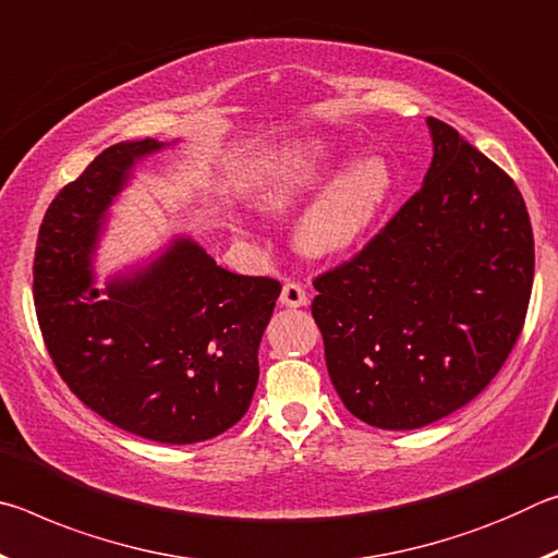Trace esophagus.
I'll list each match as a JSON object with an SVG mask.
<instances>
[{
	"label": "esophagus",
	"instance_id": "1",
	"mask_svg": "<svg viewBox=\"0 0 558 558\" xmlns=\"http://www.w3.org/2000/svg\"><path fill=\"white\" fill-rule=\"evenodd\" d=\"M280 305L286 307H305L307 305V290L295 280H288L280 290Z\"/></svg>",
	"mask_w": 558,
	"mask_h": 558
}]
</instances>
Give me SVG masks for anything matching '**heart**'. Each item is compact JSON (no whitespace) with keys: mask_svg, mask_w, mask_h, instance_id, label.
I'll list each match as a JSON object with an SVG mask.
<instances>
[{"mask_svg":"<svg viewBox=\"0 0 558 558\" xmlns=\"http://www.w3.org/2000/svg\"><path fill=\"white\" fill-rule=\"evenodd\" d=\"M349 155L337 137L305 135L270 149L253 169L251 199L266 214L288 216L316 194L295 223V245L310 258L354 248L393 194L389 159L364 155L344 167Z\"/></svg>","mask_w":558,"mask_h":558,"instance_id":"b5f03b06","label":"heart"}]
</instances>
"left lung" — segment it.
I'll list each match as a JSON object with an SVG mask.
<instances>
[{"instance_id": "obj_1", "label": "left lung", "mask_w": 558, "mask_h": 558, "mask_svg": "<svg viewBox=\"0 0 558 558\" xmlns=\"http://www.w3.org/2000/svg\"><path fill=\"white\" fill-rule=\"evenodd\" d=\"M423 186L354 260L315 280L327 372L359 421L413 430L462 409L522 332L534 235L522 194L428 118Z\"/></svg>"}]
</instances>
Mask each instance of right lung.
<instances>
[{
    "instance_id": "obj_1",
    "label": "right lung",
    "mask_w": 558,
    "mask_h": 558,
    "mask_svg": "<svg viewBox=\"0 0 558 558\" xmlns=\"http://www.w3.org/2000/svg\"><path fill=\"white\" fill-rule=\"evenodd\" d=\"M169 145H112L61 189L39 229L34 305L56 369L90 411L140 438L189 446L248 411L280 282L235 276L174 235L96 286L93 260L112 202L135 167Z\"/></svg>"
}]
</instances>
